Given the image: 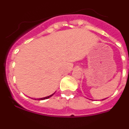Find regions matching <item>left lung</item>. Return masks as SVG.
<instances>
[{"label":"left lung","mask_w":129,"mask_h":129,"mask_svg":"<svg viewBox=\"0 0 129 129\" xmlns=\"http://www.w3.org/2000/svg\"><path fill=\"white\" fill-rule=\"evenodd\" d=\"M103 100H104V99H103Z\"/></svg>","instance_id":"left-lung-1"}]
</instances>
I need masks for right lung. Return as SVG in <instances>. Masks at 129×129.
Instances as JSON below:
<instances>
[{
  "label": "right lung",
  "instance_id": "obj_1",
  "mask_svg": "<svg viewBox=\"0 0 129 129\" xmlns=\"http://www.w3.org/2000/svg\"><path fill=\"white\" fill-rule=\"evenodd\" d=\"M55 93H53V94H51V95H49V96H48V97H43V98H40V99H37V100H44V99H48V98H50V97H51V96H53V95L54 94H55ZM35 100H36V99H35Z\"/></svg>",
  "mask_w": 129,
  "mask_h": 129
}]
</instances>
